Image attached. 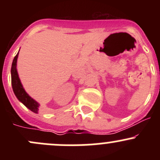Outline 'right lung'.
<instances>
[{
  "label": "right lung",
  "mask_w": 160,
  "mask_h": 160,
  "mask_svg": "<svg viewBox=\"0 0 160 160\" xmlns=\"http://www.w3.org/2000/svg\"><path fill=\"white\" fill-rule=\"evenodd\" d=\"M18 56V54L14 56V59H13L11 70V85H12L13 91H14V94L17 97L18 99L24 105L26 106L29 110L33 111V112L37 113L38 110V104L35 101V100H33L31 97L28 96V93L25 92L23 87H22V83H21L18 75L17 69H16Z\"/></svg>",
  "instance_id": "right-lung-1"
}]
</instances>
